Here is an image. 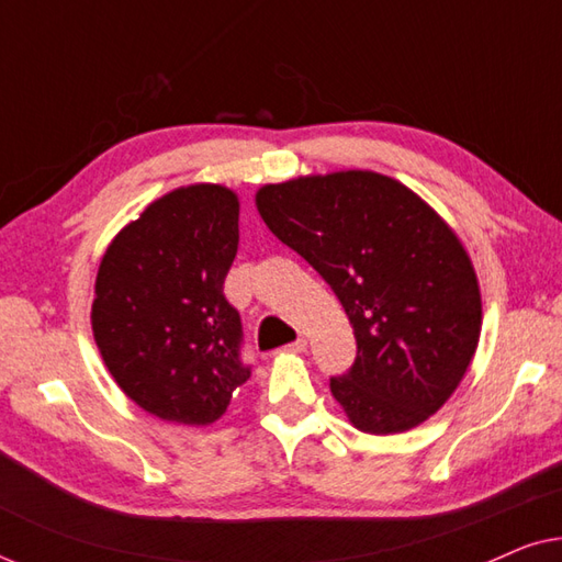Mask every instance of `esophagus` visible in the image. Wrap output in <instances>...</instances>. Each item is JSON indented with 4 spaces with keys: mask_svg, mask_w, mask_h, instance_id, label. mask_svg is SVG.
<instances>
[{
    "mask_svg": "<svg viewBox=\"0 0 562 562\" xmlns=\"http://www.w3.org/2000/svg\"><path fill=\"white\" fill-rule=\"evenodd\" d=\"M304 350H306L304 337H299V340H294L291 345H286V348H283V352H304Z\"/></svg>",
    "mask_w": 562,
    "mask_h": 562,
    "instance_id": "esophagus-1",
    "label": "esophagus"
}]
</instances>
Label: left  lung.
Instances as JSON below:
<instances>
[{
    "instance_id": "obj_1",
    "label": "left lung",
    "mask_w": 562,
    "mask_h": 562,
    "mask_svg": "<svg viewBox=\"0 0 562 562\" xmlns=\"http://www.w3.org/2000/svg\"><path fill=\"white\" fill-rule=\"evenodd\" d=\"M258 212L329 283L358 356L329 391L360 432L417 427L448 402L481 335L463 243L412 189L373 171L266 183Z\"/></svg>"
}]
</instances>
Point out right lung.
Returning <instances> with one entry per match:
<instances>
[{"label": "right lung", "instance_id": "obj_1", "mask_svg": "<svg viewBox=\"0 0 562 562\" xmlns=\"http://www.w3.org/2000/svg\"><path fill=\"white\" fill-rule=\"evenodd\" d=\"M240 202L220 183L156 199L99 263L91 329L117 386L153 417L212 425L250 379L243 322L225 299Z\"/></svg>", "mask_w": 562, "mask_h": 562}]
</instances>
